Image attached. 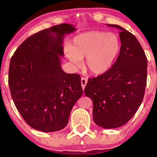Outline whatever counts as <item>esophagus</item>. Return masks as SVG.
I'll return each mask as SVG.
<instances>
[{"label":"esophagus","mask_w":157,"mask_h":157,"mask_svg":"<svg viewBox=\"0 0 157 157\" xmlns=\"http://www.w3.org/2000/svg\"><path fill=\"white\" fill-rule=\"evenodd\" d=\"M87 83V79L84 78H82L81 79V84H82V87L83 90L84 89L85 86H86V84Z\"/></svg>","instance_id":"1"}]
</instances>
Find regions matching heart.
Instances as JSON below:
<instances>
[{"label": "heart", "mask_w": 157, "mask_h": 157, "mask_svg": "<svg viewBox=\"0 0 157 157\" xmlns=\"http://www.w3.org/2000/svg\"><path fill=\"white\" fill-rule=\"evenodd\" d=\"M121 44L113 33L91 31L79 34L73 39L66 56L71 62L80 66L86 57V66L94 75H102L109 70L118 57Z\"/></svg>", "instance_id": "1"}]
</instances>
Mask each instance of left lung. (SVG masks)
I'll use <instances>...</instances> for the list:
<instances>
[{
  "label": "left lung",
  "instance_id": "obj_1",
  "mask_svg": "<svg viewBox=\"0 0 157 157\" xmlns=\"http://www.w3.org/2000/svg\"><path fill=\"white\" fill-rule=\"evenodd\" d=\"M121 30V50L107 72L89 79L84 94L94 104L93 118L105 129L126 124L141 104L147 82V59L134 35L118 25Z\"/></svg>",
  "mask_w": 157,
  "mask_h": 157
}]
</instances>
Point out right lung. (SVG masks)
I'll list each match as a JSON object with an SVG mask.
<instances>
[{"mask_svg":"<svg viewBox=\"0 0 157 157\" xmlns=\"http://www.w3.org/2000/svg\"><path fill=\"white\" fill-rule=\"evenodd\" d=\"M62 23L29 36L11 58L8 83L14 105L34 129L59 131L67 125L72 108L83 94L80 75L61 67L66 34L75 31Z\"/></svg>","mask_w":157,"mask_h":157,"instance_id":"right-lung-1","label":"right lung"}]
</instances>
